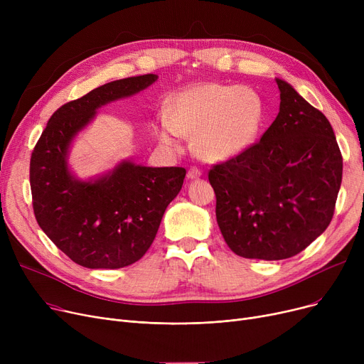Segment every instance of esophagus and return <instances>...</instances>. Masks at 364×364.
<instances>
[{
  "label": "esophagus",
  "mask_w": 364,
  "mask_h": 364,
  "mask_svg": "<svg viewBox=\"0 0 364 364\" xmlns=\"http://www.w3.org/2000/svg\"><path fill=\"white\" fill-rule=\"evenodd\" d=\"M200 176H202V172H200V169L196 168V166H192V168H190V169L187 171V178H188V180L199 178Z\"/></svg>",
  "instance_id": "1"
}]
</instances>
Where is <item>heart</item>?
Returning a JSON list of instances; mask_svg holds the SVG:
<instances>
[{"mask_svg":"<svg viewBox=\"0 0 364 364\" xmlns=\"http://www.w3.org/2000/svg\"><path fill=\"white\" fill-rule=\"evenodd\" d=\"M264 118L265 105L255 90L206 82L177 92L155 129L158 140L172 149L181 146L183 136H195L202 159L223 162L255 143Z\"/></svg>","mask_w":364,"mask_h":364,"instance_id":"obj_1","label":"heart"}]
</instances>
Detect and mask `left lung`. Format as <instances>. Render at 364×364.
Wrapping results in <instances>:
<instances>
[{
	"label": "left lung",
	"mask_w": 364,
	"mask_h": 364,
	"mask_svg": "<svg viewBox=\"0 0 364 364\" xmlns=\"http://www.w3.org/2000/svg\"><path fill=\"white\" fill-rule=\"evenodd\" d=\"M276 82L274 122L258 143L208 174L225 243L239 257L265 261L291 258L326 230L342 181L328 118L291 84Z\"/></svg>",
	"instance_id": "left-lung-1"
}]
</instances>
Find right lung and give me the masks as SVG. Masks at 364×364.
<instances>
[{"label":"right lung","mask_w":364,"mask_h":364,"mask_svg":"<svg viewBox=\"0 0 364 364\" xmlns=\"http://www.w3.org/2000/svg\"><path fill=\"white\" fill-rule=\"evenodd\" d=\"M158 80L147 73L107 82L57 109L31 156L35 218L50 240L87 269H122L139 261L155 240L166 206L181 190L186 169L151 168L131 159L95 178H76L70 144L97 110L131 97Z\"/></svg>","instance_id":"1"}]
</instances>
